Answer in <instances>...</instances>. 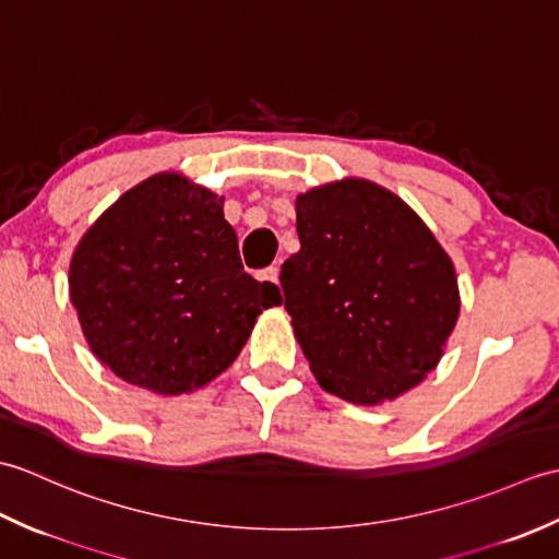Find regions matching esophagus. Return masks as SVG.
I'll return each instance as SVG.
<instances>
[{
	"instance_id": "1",
	"label": "esophagus",
	"mask_w": 559,
	"mask_h": 559,
	"mask_svg": "<svg viewBox=\"0 0 559 559\" xmlns=\"http://www.w3.org/2000/svg\"><path fill=\"white\" fill-rule=\"evenodd\" d=\"M259 281L276 283V286H278V266H269L264 271H259Z\"/></svg>"
}]
</instances>
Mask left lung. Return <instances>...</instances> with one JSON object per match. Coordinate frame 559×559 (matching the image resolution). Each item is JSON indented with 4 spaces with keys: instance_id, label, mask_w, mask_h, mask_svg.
Here are the masks:
<instances>
[{
    "instance_id": "obj_1",
    "label": "left lung",
    "mask_w": 559,
    "mask_h": 559,
    "mask_svg": "<svg viewBox=\"0 0 559 559\" xmlns=\"http://www.w3.org/2000/svg\"><path fill=\"white\" fill-rule=\"evenodd\" d=\"M300 252L281 266L295 338L317 382L360 406L435 370L459 319L454 264L406 201L370 180L295 201Z\"/></svg>"
}]
</instances>
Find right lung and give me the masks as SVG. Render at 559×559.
Wrapping results in <instances>:
<instances>
[{"instance_id": "obj_1", "label": "right lung", "mask_w": 559, "mask_h": 559, "mask_svg": "<svg viewBox=\"0 0 559 559\" xmlns=\"http://www.w3.org/2000/svg\"><path fill=\"white\" fill-rule=\"evenodd\" d=\"M69 293L93 355L129 384L187 394L228 370L281 305L242 269L223 197L177 173L132 187L81 237Z\"/></svg>"}]
</instances>
